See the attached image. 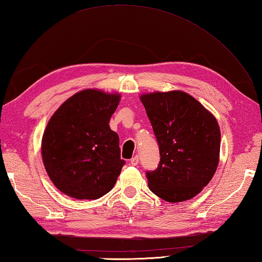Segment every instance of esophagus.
Masks as SVG:
<instances>
[{"label": "esophagus", "mask_w": 262, "mask_h": 262, "mask_svg": "<svg viewBox=\"0 0 262 262\" xmlns=\"http://www.w3.org/2000/svg\"><path fill=\"white\" fill-rule=\"evenodd\" d=\"M138 161H140V158H138V156H135L130 159V163L133 166H137Z\"/></svg>", "instance_id": "esophagus-1"}]
</instances>
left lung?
I'll return each instance as SVG.
<instances>
[{
    "label": "left lung",
    "instance_id": "obj_1",
    "mask_svg": "<svg viewBox=\"0 0 262 262\" xmlns=\"http://www.w3.org/2000/svg\"><path fill=\"white\" fill-rule=\"evenodd\" d=\"M141 101L157 137L160 162L147 184L167 202H183L206 187L217 170L220 129L216 118L182 91L155 92Z\"/></svg>",
    "mask_w": 262,
    "mask_h": 262
}]
</instances>
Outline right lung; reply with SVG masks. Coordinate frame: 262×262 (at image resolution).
I'll return each mask as SVG.
<instances>
[{"label": "right lung", "instance_id": "1", "mask_svg": "<svg viewBox=\"0 0 262 262\" xmlns=\"http://www.w3.org/2000/svg\"><path fill=\"white\" fill-rule=\"evenodd\" d=\"M120 94L84 90L60 105L46 126L42 159L51 181L66 195L96 200L115 186L125 161L109 121Z\"/></svg>", "mask_w": 262, "mask_h": 262}]
</instances>
